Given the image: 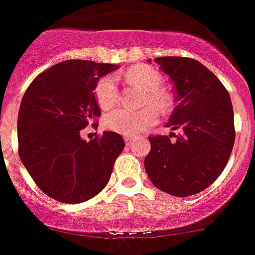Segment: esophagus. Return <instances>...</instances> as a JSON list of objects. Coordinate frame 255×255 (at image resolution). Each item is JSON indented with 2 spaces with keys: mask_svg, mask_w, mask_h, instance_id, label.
I'll return each instance as SVG.
<instances>
[{
  "mask_svg": "<svg viewBox=\"0 0 255 255\" xmlns=\"http://www.w3.org/2000/svg\"><path fill=\"white\" fill-rule=\"evenodd\" d=\"M135 135H131V134H126L125 136H124V140H125V142H126V145H130L131 144L132 141H134L135 140Z\"/></svg>",
  "mask_w": 255,
  "mask_h": 255,
  "instance_id": "34e87169",
  "label": "esophagus"
}]
</instances>
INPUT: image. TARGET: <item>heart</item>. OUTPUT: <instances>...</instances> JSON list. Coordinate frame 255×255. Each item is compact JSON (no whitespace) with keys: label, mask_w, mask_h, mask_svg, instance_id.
I'll return each instance as SVG.
<instances>
[{"label":"heart","mask_w":255,"mask_h":255,"mask_svg":"<svg viewBox=\"0 0 255 255\" xmlns=\"http://www.w3.org/2000/svg\"><path fill=\"white\" fill-rule=\"evenodd\" d=\"M126 80L144 93L142 105H151L139 111L116 109L104 116V125L121 134H137L149 129L157 120V113L168 114L173 108L170 94L161 89L162 77L152 67L134 66L125 74ZM95 99L103 110H108L118 101L119 90L113 75L100 77L95 85Z\"/></svg>","instance_id":"1"}]
</instances>
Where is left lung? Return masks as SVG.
<instances>
[{
    "instance_id": "obj_1",
    "label": "left lung",
    "mask_w": 255,
    "mask_h": 255,
    "mask_svg": "<svg viewBox=\"0 0 255 255\" xmlns=\"http://www.w3.org/2000/svg\"><path fill=\"white\" fill-rule=\"evenodd\" d=\"M170 76L178 105L169 123L180 130L171 140L150 136L144 165L151 183L174 196H190L212 185L222 174L235 140L232 100L222 82L203 64L189 57H156Z\"/></svg>"
}]
</instances>
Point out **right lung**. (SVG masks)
<instances>
[{"instance_id":"add662e5","label":"right lung","mask_w":255,"mask_h":255,"mask_svg":"<svg viewBox=\"0 0 255 255\" xmlns=\"http://www.w3.org/2000/svg\"><path fill=\"white\" fill-rule=\"evenodd\" d=\"M118 65L66 60L38 75L26 90L17 119L18 155L36 185L67 204L86 202L110 180L125 147L120 134L104 131L86 141L81 130L98 128L95 85Z\"/></svg>"}]
</instances>
